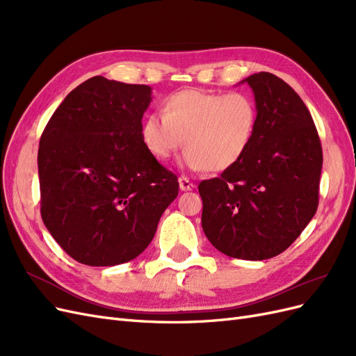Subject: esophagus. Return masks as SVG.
<instances>
[{"instance_id": "34e87169", "label": "esophagus", "mask_w": 356, "mask_h": 356, "mask_svg": "<svg viewBox=\"0 0 356 356\" xmlns=\"http://www.w3.org/2000/svg\"><path fill=\"white\" fill-rule=\"evenodd\" d=\"M178 181H179V188H181L182 191H190V190H193V188L196 187L187 177H179Z\"/></svg>"}]
</instances>
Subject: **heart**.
Segmentation results:
<instances>
[{
  "label": "heart",
  "mask_w": 356,
  "mask_h": 356,
  "mask_svg": "<svg viewBox=\"0 0 356 356\" xmlns=\"http://www.w3.org/2000/svg\"><path fill=\"white\" fill-rule=\"evenodd\" d=\"M255 127L257 106L246 93L184 89L168 96L161 114L144 118L141 135L159 160L170 159L184 144L190 169L221 172L245 156Z\"/></svg>",
  "instance_id": "heart-1"
}]
</instances>
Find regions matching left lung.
<instances>
[{
  "label": "left lung",
  "mask_w": 356,
  "mask_h": 356,
  "mask_svg": "<svg viewBox=\"0 0 356 356\" xmlns=\"http://www.w3.org/2000/svg\"><path fill=\"white\" fill-rule=\"evenodd\" d=\"M255 96L257 127L245 156L199 184L202 229L225 255L267 260L284 252L319 203L322 147L307 106L270 72L245 79Z\"/></svg>",
  "instance_id": "left-lung-1"
}]
</instances>
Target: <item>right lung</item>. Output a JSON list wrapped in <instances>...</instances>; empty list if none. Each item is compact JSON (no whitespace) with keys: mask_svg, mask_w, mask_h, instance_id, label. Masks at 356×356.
<instances>
[{"mask_svg":"<svg viewBox=\"0 0 356 356\" xmlns=\"http://www.w3.org/2000/svg\"><path fill=\"white\" fill-rule=\"evenodd\" d=\"M149 102V86L96 75L68 93L41 135V218L81 264L134 260L178 196L177 175L143 141Z\"/></svg>","mask_w":356,"mask_h":356,"instance_id":"add662e5","label":"right lung"}]
</instances>
